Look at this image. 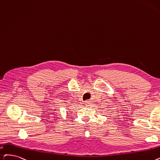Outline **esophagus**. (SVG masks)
Returning <instances> with one entry per match:
<instances>
[{
    "label": "esophagus",
    "instance_id": "1",
    "mask_svg": "<svg viewBox=\"0 0 160 160\" xmlns=\"http://www.w3.org/2000/svg\"><path fill=\"white\" fill-rule=\"evenodd\" d=\"M85 105H87V107H88V106L91 105V102H90L89 101H85Z\"/></svg>",
    "mask_w": 160,
    "mask_h": 160
}]
</instances>
